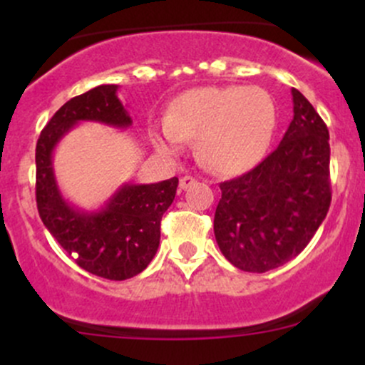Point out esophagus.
Returning <instances> with one entry per match:
<instances>
[{
  "label": "esophagus",
  "instance_id": "obj_1",
  "mask_svg": "<svg viewBox=\"0 0 365 365\" xmlns=\"http://www.w3.org/2000/svg\"><path fill=\"white\" fill-rule=\"evenodd\" d=\"M195 182H197V180L194 177H190V175H185V177L180 178V188H182V190H187V188L195 185Z\"/></svg>",
  "mask_w": 365,
  "mask_h": 365
}]
</instances>
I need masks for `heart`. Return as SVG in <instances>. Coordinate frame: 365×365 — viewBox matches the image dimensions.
Wrapping results in <instances>:
<instances>
[{
	"instance_id": "obj_1",
	"label": "heart",
	"mask_w": 365,
	"mask_h": 365,
	"mask_svg": "<svg viewBox=\"0 0 365 365\" xmlns=\"http://www.w3.org/2000/svg\"><path fill=\"white\" fill-rule=\"evenodd\" d=\"M274 127V101L262 87H199L171 103L166 120L153 128V142L161 153L177 154L195 137L200 161L235 177L261 161Z\"/></svg>"
}]
</instances>
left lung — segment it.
I'll return each mask as SVG.
<instances>
[{
    "instance_id": "obj_1",
    "label": "left lung",
    "mask_w": 365,
    "mask_h": 365,
    "mask_svg": "<svg viewBox=\"0 0 365 365\" xmlns=\"http://www.w3.org/2000/svg\"><path fill=\"white\" fill-rule=\"evenodd\" d=\"M292 99L293 118L278 148L249 173L220 185L217 247L249 273H266L297 257L329 209V132L297 89Z\"/></svg>"
}]
</instances>
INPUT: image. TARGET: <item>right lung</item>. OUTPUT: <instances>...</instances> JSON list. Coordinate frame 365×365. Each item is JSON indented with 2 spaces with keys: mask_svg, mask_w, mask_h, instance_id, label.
Returning a JSON list of instances; mask_svg holds the SVG:
<instances>
[{
  "mask_svg": "<svg viewBox=\"0 0 365 365\" xmlns=\"http://www.w3.org/2000/svg\"><path fill=\"white\" fill-rule=\"evenodd\" d=\"M120 86H98L54 113L36 145V199L39 216L66 254L77 252L82 269L106 279L133 278L158 252L161 217L173 202L178 178L158 183L125 182L103 206L83 209L63 195L54 175L58 144L83 121L127 130L132 116L118 99Z\"/></svg>",
  "mask_w": 365,
  "mask_h": 365,
  "instance_id": "right-lung-1",
  "label": "right lung"
}]
</instances>
